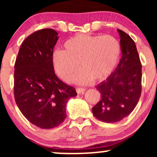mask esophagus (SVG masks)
Instances as JSON below:
<instances>
[{"instance_id":"obj_1","label":"esophagus","mask_w":157,"mask_h":157,"mask_svg":"<svg viewBox=\"0 0 157 157\" xmlns=\"http://www.w3.org/2000/svg\"><path fill=\"white\" fill-rule=\"evenodd\" d=\"M86 89H83V88H77L76 91L77 94H83L86 91Z\"/></svg>"}]
</instances>
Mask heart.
Listing matches in <instances>:
<instances>
[{"label": "heart", "mask_w": 157, "mask_h": 157, "mask_svg": "<svg viewBox=\"0 0 157 157\" xmlns=\"http://www.w3.org/2000/svg\"><path fill=\"white\" fill-rule=\"evenodd\" d=\"M63 48L52 53L55 72L68 82L80 64L82 69L73 78L77 84L105 80L114 70L121 54L119 40L109 35L80 34L66 40Z\"/></svg>", "instance_id": "1"}]
</instances>
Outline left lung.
<instances>
[{
	"label": "left lung",
	"instance_id": "1",
	"mask_svg": "<svg viewBox=\"0 0 157 157\" xmlns=\"http://www.w3.org/2000/svg\"><path fill=\"white\" fill-rule=\"evenodd\" d=\"M122 57L110 76L96 86L101 100L92 108L94 116L105 122H117L128 116L137 105L142 91V65L136 44L117 29Z\"/></svg>",
	"mask_w": 157,
	"mask_h": 157
}]
</instances>
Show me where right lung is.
<instances>
[{"instance_id": "obj_1", "label": "right lung", "mask_w": 157, "mask_h": 157, "mask_svg": "<svg viewBox=\"0 0 157 157\" xmlns=\"http://www.w3.org/2000/svg\"><path fill=\"white\" fill-rule=\"evenodd\" d=\"M57 35L52 29L30 35L21 44L15 64L16 104L29 121L43 129L60 125L68 100L77 95L55 73L52 57Z\"/></svg>"}]
</instances>
